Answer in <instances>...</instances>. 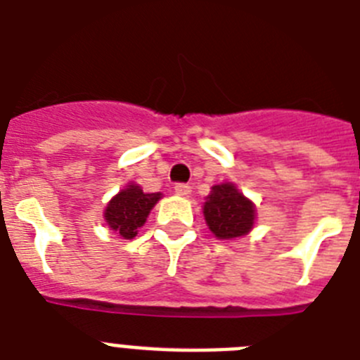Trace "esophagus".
<instances>
[{
    "mask_svg": "<svg viewBox=\"0 0 360 360\" xmlns=\"http://www.w3.org/2000/svg\"><path fill=\"white\" fill-rule=\"evenodd\" d=\"M174 193L180 195V197H189L191 195V186L189 184H176L174 186Z\"/></svg>",
    "mask_w": 360,
    "mask_h": 360,
    "instance_id": "1",
    "label": "esophagus"
}]
</instances>
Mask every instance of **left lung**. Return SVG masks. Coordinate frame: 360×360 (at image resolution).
I'll list each match as a JSON object with an SVG mask.
<instances>
[{"instance_id":"8db88e82","label":"left lung","mask_w":360,"mask_h":360,"mask_svg":"<svg viewBox=\"0 0 360 360\" xmlns=\"http://www.w3.org/2000/svg\"><path fill=\"white\" fill-rule=\"evenodd\" d=\"M204 217L210 230L219 239H236L245 236L254 226L255 207L233 184L213 186L206 204Z\"/></svg>"}]
</instances>
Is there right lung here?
I'll list each match as a JSON object with an SVG mask.
<instances>
[{
  "mask_svg": "<svg viewBox=\"0 0 360 360\" xmlns=\"http://www.w3.org/2000/svg\"><path fill=\"white\" fill-rule=\"evenodd\" d=\"M158 200L160 193H143L139 186H129L110 200L105 219L108 226L123 239H134Z\"/></svg>",
  "mask_w": 360,
  "mask_h": 360,
  "instance_id": "right-lung-1",
  "label": "right lung"
}]
</instances>
